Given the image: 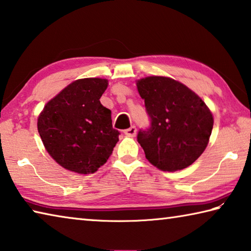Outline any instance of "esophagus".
<instances>
[{
  "instance_id": "esophagus-1",
  "label": "esophagus",
  "mask_w": 251,
  "mask_h": 251,
  "mask_svg": "<svg viewBox=\"0 0 251 251\" xmlns=\"http://www.w3.org/2000/svg\"><path fill=\"white\" fill-rule=\"evenodd\" d=\"M136 131H137V129H136V127H135V126H131V127H129V128L125 129L124 133H125V135H127V136H130V137H134V136L136 135Z\"/></svg>"
}]
</instances>
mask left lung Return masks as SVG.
Returning <instances> with one entry per match:
<instances>
[{
  "mask_svg": "<svg viewBox=\"0 0 251 251\" xmlns=\"http://www.w3.org/2000/svg\"><path fill=\"white\" fill-rule=\"evenodd\" d=\"M151 124L137 142L157 168L176 172L192 165L209 141L214 120L201 99L184 84L161 76L137 82Z\"/></svg>",
  "mask_w": 251,
  "mask_h": 251,
  "instance_id": "obj_1",
  "label": "left lung"
}]
</instances>
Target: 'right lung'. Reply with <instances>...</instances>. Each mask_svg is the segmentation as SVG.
Masks as SVG:
<instances>
[{
  "instance_id": "1",
  "label": "right lung",
  "mask_w": 251,
  "mask_h": 251,
  "mask_svg": "<svg viewBox=\"0 0 251 251\" xmlns=\"http://www.w3.org/2000/svg\"><path fill=\"white\" fill-rule=\"evenodd\" d=\"M107 79H77L45 105L37 129L46 151L69 171L93 174L107 161L118 142L110 110L100 99Z\"/></svg>"
}]
</instances>
